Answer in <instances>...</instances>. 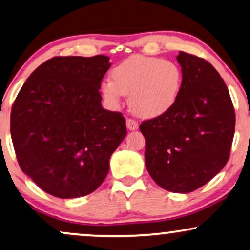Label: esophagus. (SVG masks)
Wrapping results in <instances>:
<instances>
[{
    "instance_id": "34e87169",
    "label": "esophagus",
    "mask_w": 250,
    "mask_h": 250,
    "mask_svg": "<svg viewBox=\"0 0 250 250\" xmlns=\"http://www.w3.org/2000/svg\"><path fill=\"white\" fill-rule=\"evenodd\" d=\"M127 128L129 129V130H136V129L138 128V123L137 121H135V120L133 119H127Z\"/></svg>"
}]
</instances>
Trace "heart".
<instances>
[{
	"instance_id": "1",
	"label": "heart",
	"mask_w": 250,
	"mask_h": 250,
	"mask_svg": "<svg viewBox=\"0 0 250 250\" xmlns=\"http://www.w3.org/2000/svg\"><path fill=\"white\" fill-rule=\"evenodd\" d=\"M112 79L100 85L101 94L110 106L120 107L128 95L131 112L154 119L169 112L178 100L183 72L172 60L135 55L113 68Z\"/></svg>"
}]
</instances>
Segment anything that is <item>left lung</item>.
<instances>
[{
    "instance_id": "left-lung-1",
    "label": "left lung",
    "mask_w": 250,
    "mask_h": 250,
    "mask_svg": "<svg viewBox=\"0 0 250 250\" xmlns=\"http://www.w3.org/2000/svg\"><path fill=\"white\" fill-rule=\"evenodd\" d=\"M183 85L174 106L142 122L146 167L156 184L188 193L226 165L235 131V112L220 74L205 59L182 52Z\"/></svg>"
}]
</instances>
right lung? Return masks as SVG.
<instances>
[{
    "mask_svg": "<svg viewBox=\"0 0 250 250\" xmlns=\"http://www.w3.org/2000/svg\"><path fill=\"white\" fill-rule=\"evenodd\" d=\"M107 56L53 57L32 72L15 100L10 133L21 169L62 199L102 184L127 135L121 113L101 106Z\"/></svg>",
    "mask_w": 250,
    "mask_h": 250,
    "instance_id": "obj_1",
    "label": "right lung"
}]
</instances>
